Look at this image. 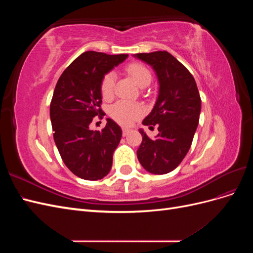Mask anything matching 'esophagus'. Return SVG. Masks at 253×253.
<instances>
[{"mask_svg":"<svg viewBox=\"0 0 253 253\" xmlns=\"http://www.w3.org/2000/svg\"><path fill=\"white\" fill-rule=\"evenodd\" d=\"M128 133H129V128H126V127H124V128H122V135H124V136H126Z\"/></svg>","mask_w":253,"mask_h":253,"instance_id":"34e87169","label":"esophagus"}]
</instances>
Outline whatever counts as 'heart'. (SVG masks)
<instances>
[{"instance_id": "heart-1", "label": "heart", "mask_w": 253, "mask_h": 253, "mask_svg": "<svg viewBox=\"0 0 253 253\" xmlns=\"http://www.w3.org/2000/svg\"><path fill=\"white\" fill-rule=\"evenodd\" d=\"M126 73L131 76L133 80L140 87L149 85L152 81V74L143 64L134 62L129 63L126 68ZM115 86V75L114 73L106 74L101 82V95L103 98H111ZM142 108L138 103L119 101L114 104L111 109L112 117L122 125H129L133 120L142 115Z\"/></svg>"}]
</instances>
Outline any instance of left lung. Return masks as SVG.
<instances>
[{"label":"left lung","mask_w":253,"mask_h":253,"mask_svg":"<svg viewBox=\"0 0 253 253\" xmlns=\"http://www.w3.org/2000/svg\"><path fill=\"white\" fill-rule=\"evenodd\" d=\"M157 75L159 93L144 126H158V135L151 139L139 129L142 142L137 157L152 174H167L177 168L192 143L200 120L202 100L193 76L166 50L136 53Z\"/></svg>","instance_id":"left-lung-1"}]
</instances>
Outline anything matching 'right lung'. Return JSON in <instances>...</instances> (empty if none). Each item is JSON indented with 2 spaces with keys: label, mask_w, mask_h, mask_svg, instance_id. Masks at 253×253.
Masks as SVG:
<instances>
[{
  "label": "right lung",
  "mask_w": 253,
  "mask_h": 253,
  "mask_svg": "<svg viewBox=\"0 0 253 253\" xmlns=\"http://www.w3.org/2000/svg\"><path fill=\"white\" fill-rule=\"evenodd\" d=\"M127 55L85 51L60 76L50 102L53 140L65 166L76 176L98 180L109 174L113 153L122 131L108 118L102 131L89 129L93 118H102L101 82Z\"/></svg>",
  "instance_id": "right-lung-1"
}]
</instances>
